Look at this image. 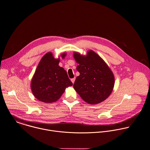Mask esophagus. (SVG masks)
I'll use <instances>...</instances> for the list:
<instances>
[{
  "instance_id": "34e87169",
  "label": "esophagus",
  "mask_w": 150,
  "mask_h": 150,
  "mask_svg": "<svg viewBox=\"0 0 150 150\" xmlns=\"http://www.w3.org/2000/svg\"><path fill=\"white\" fill-rule=\"evenodd\" d=\"M75 78H72V79H71V82L73 83H74V82H75Z\"/></svg>"
}]
</instances>
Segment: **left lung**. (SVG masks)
Returning a JSON list of instances; mask_svg holds the SVG:
<instances>
[{
	"label": "left lung",
	"mask_w": 150,
	"mask_h": 150,
	"mask_svg": "<svg viewBox=\"0 0 150 150\" xmlns=\"http://www.w3.org/2000/svg\"><path fill=\"white\" fill-rule=\"evenodd\" d=\"M74 57L79 64L76 69L80 73L74 82V89L90 104H98L107 99L115 83L110 67L93 50L88 51L86 56L75 52Z\"/></svg>",
	"instance_id": "left-lung-1"
}]
</instances>
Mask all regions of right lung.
Here are the masks:
<instances>
[{
    "label": "right lung",
    "mask_w": 150,
    "mask_h": 150,
    "mask_svg": "<svg viewBox=\"0 0 150 150\" xmlns=\"http://www.w3.org/2000/svg\"><path fill=\"white\" fill-rule=\"evenodd\" d=\"M66 53L61 55L64 59ZM60 59H54L51 52L40 61L32 77L30 88L33 96L46 103L58 100L66 88L72 86L66 71L59 65Z\"/></svg>",
    "instance_id": "right-lung-1"
}]
</instances>
